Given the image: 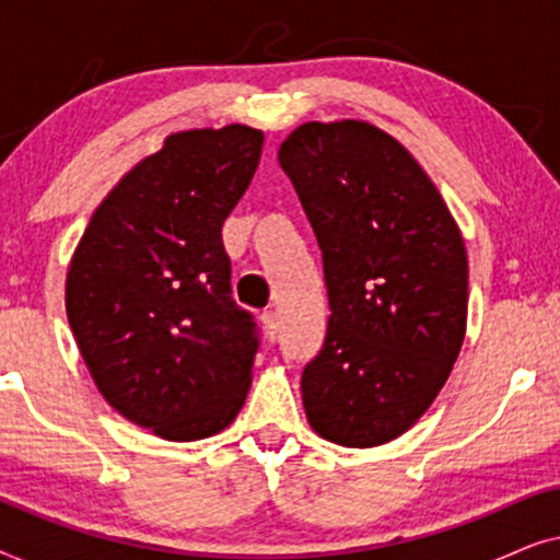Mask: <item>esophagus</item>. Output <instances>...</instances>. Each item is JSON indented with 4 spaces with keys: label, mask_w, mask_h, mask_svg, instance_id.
<instances>
[{
    "label": "esophagus",
    "mask_w": 560,
    "mask_h": 560,
    "mask_svg": "<svg viewBox=\"0 0 560 560\" xmlns=\"http://www.w3.org/2000/svg\"><path fill=\"white\" fill-rule=\"evenodd\" d=\"M259 320H262V328H265L267 339H270V341L278 339V334H280V318H278V313L265 311L262 316H259Z\"/></svg>",
    "instance_id": "obj_1"
}]
</instances>
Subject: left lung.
I'll return each instance as SVG.
<instances>
[{"instance_id":"8db88e82","label":"left lung","mask_w":560,"mask_h":560,"mask_svg":"<svg viewBox=\"0 0 560 560\" xmlns=\"http://www.w3.org/2000/svg\"><path fill=\"white\" fill-rule=\"evenodd\" d=\"M278 160L324 252L331 305L303 370L305 418L339 446H382L431 408L462 351V229L418 160L370 121H305Z\"/></svg>"}]
</instances>
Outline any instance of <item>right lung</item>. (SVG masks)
<instances>
[{
  "mask_svg": "<svg viewBox=\"0 0 560 560\" xmlns=\"http://www.w3.org/2000/svg\"><path fill=\"white\" fill-rule=\"evenodd\" d=\"M265 135L183 129L96 206L66 275L73 339L104 400L165 441L240 416L257 334L232 301L221 226L247 190Z\"/></svg>",
  "mask_w": 560,
  "mask_h": 560,
  "instance_id": "right-lung-1",
  "label": "right lung"
}]
</instances>
